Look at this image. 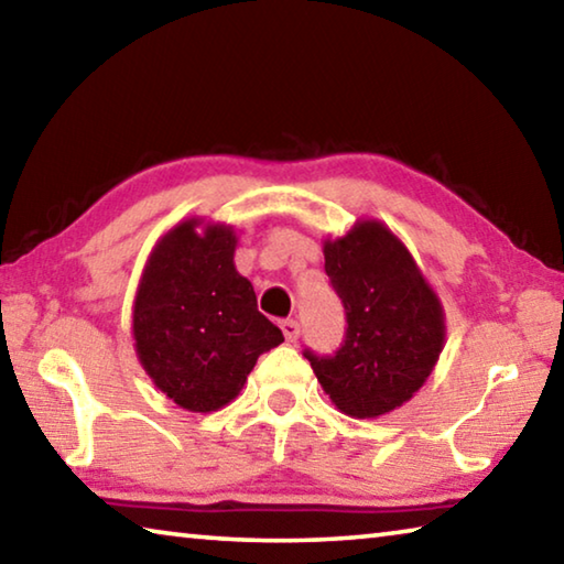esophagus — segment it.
<instances>
[{"label":"esophagus","mask_w":564,"mask_h":564,"mask_svg":"<svg viewBox=\"0 0 564 564\" xmlns=\"http://www.w3.org/2000/svg\"><path fill=\"white\" fill-rule=\"evenodd\" d=\"M281 330H283V336H285V340H289V343H295V340H299V336H301L299 321H293V318L283 321L281 323Z\"/></svg>","instance_id":"1"}]
</instances>
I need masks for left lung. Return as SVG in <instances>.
<instances>
[{
    "instance_id": "1",
    "label": "left lung",
    "mask_w": 564,
    "mask_h": 564,
    "mask_svg": "<svg viewBox=\"0 0 564 564\" xmlns=\"http://www.w3.org/2000/svg\"><path fill=\"white\" fill-rule=\"evenodd\" d=\"M326 273L346 308L336 356H313V373L340 413L378 417L413 398L445 346V311L405 243L376 218L323 241Z\"/></svg>"
}]
</instances>
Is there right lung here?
Segmentation results:
<instances>
[{
	"mask_svg": "<svg viewBox=\"0 0 564 564\" xmlns=\"http://www.w3.org/2000/svg\"><path fill=\"white\" fill-rule=\"evenodd\" d=\"M236 243L234 226L184 218L156 241L133 299L141 368L191 413L231 403L261 352L283 343L236 271Z\"/></svg>",
	"mask_w": 564,
	"mask_h": 564,
	"instance_id": "1",
	"label": "right lung"
}]
</instances>
